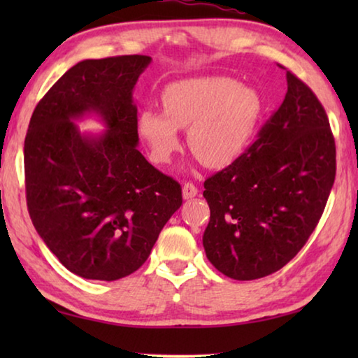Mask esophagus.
Segmentation results:
<instances>
[{
    "mask_svg": "<svg viewBox=\"0 0 358 358\" xmlns=\"http://www.w3.org/2000/svg\"><path fill=\"white\" fill-rule=\"evenodd\" d=\"M197 186H194L192 183H185L183 185V199H192L197 196Z\"/></svg>",
    "mask_w": 358,
    "mask_h": 358,
    "instance_id": "esophagus-1",
    "label": "esophagus"
}]
</instances>
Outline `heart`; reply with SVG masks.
Masks as SVG:
<instances>
[{
    "instance_id": "1",
    "label": "heart",
    "mask_w": 358,
    "mask_h": 358,
    "mask_svg": "<svg viewBox=\"0 0 358 358\" xmlns=\"http://www.w3.org/2000/svg\"><path fill=\"white\" fill-rule=\"evenodd\" d=\"M162 107H145L138 115V134L151 159L171 161L180 147L178 129L187 128V145L208 167H224L237 159L256 132L264 99L254 87L230 77L205 76L171 83Z\"/></svg>"
}]
</instances>
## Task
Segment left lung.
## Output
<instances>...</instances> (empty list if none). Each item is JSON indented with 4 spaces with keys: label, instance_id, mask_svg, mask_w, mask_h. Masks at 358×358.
<instances>
[{
    "label": "left lung",
    "instance_id": "1",
    "mask_svg": "<svg viewBox=\"0 0 358 358\" xmlns=\"http://www.w3.org/2000/svg\"><path fill=\"white\" fill-rule=\"evenodd\" d=\"M282 104L256 142L203 183L210 222L205 254L232 280L281 270L316 229L336 175L329 117L306 83L287 71Z\"/></svg>",
    "mask_w": 358,
    "mask_h": 358
}]
</instances>
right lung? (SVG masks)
I'll return each instance as SVG.
<instances>
[{"instance_id": "obj_1", "label": "right lung", "mask_w": 358, "mask_h": 358, "mask_svg": "<svg viewBox=\"0 0 358 358\" xmlns=\"http://www.w3.org/2000/svg\"><path fill=\"white\" fill-rule=\"evenodd\" d=\"M147 55L85 59L48 90L25 137L27 205L34 229L66 268L115 281L141 268L177 211L181 186L137 150L132 90ZM98 113L101 136L72 119Z\"/></svg>"}]
</instances>
